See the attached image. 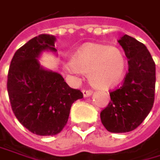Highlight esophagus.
Returning a JSON list of instances; mask_svg holds the SVG:
<instances>
[{"mask_svg": "<svg viewBox=\"0 0 160 160\" xmlns=\"http://www.w3.org/2000/svg\"><path fill=\"white\" fill-rule=\"evenodd\" d=\"M82 93H83V96L84 97H89L92 94V91L91 90H88V89H83L82 90Z\"/></svg>", "mask_w": 160, "mask_h": 160, "instance_id": "esophagus-1", "label": "esophagus"}]
</instances>
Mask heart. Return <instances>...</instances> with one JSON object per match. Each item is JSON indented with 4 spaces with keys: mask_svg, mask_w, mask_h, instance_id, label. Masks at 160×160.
Wrapping results in <instances>:
<instances>
[{
    "mask_svg": "<svg viewBox=\"0 0 160 160\" xmlns=\"http://www.w3.org/2000/svg\"><path fill=\"white\" fill-rule=\"evenodd\" d=\"M68 69L88 74L92 85L108 89L122 82L126 71V59L117 48L87 44L77 52L73 61L68 64Z\"/></svg>",
    "mask_w": 160,
    "mask_h": 160,
    "instance_id": "b5f03b06",
    "label": "heart"
}]
</instances>
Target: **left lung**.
Masks as SVG:
<instances>
[{
    "label": "left lung",
    "instance_id": "obj_1",
    "mask_svg": "<svg viewBox=\"0 0 160 160\" xmlns=\"http://www.w3.org/2000/svg\"><path fill=\"white\" fill-rule=\"evenodd\" d=\"M128 64L121 86L109 92L108 106L101 111V121L110 132H132L144 121L155 102L156 64L146 46L123 35L119 40Z\"/></svg>",
    "mask_w": 160,
    "mask_h": 160
}]
</instances>
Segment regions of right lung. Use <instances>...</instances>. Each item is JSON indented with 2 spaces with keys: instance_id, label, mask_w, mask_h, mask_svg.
Returning <instances> with one entry per match:
<instances>
[{
  "instance_id": "right-lung-1",
  "label": "right lung",
  "mask_w": 160,
  "mask_h": 160,
  "mask_svg": "<svg viewBox=\"0 0 160 160\" xmlns=\"http://www.w3.org/2000/svg\"><path fill=\"white\" fill-rule=\"evenodd\" d=\"M56 37L40 34L18 49L8 75V92L16 118L37 135H56L65 127L75 101L83 98L58 73L42 68L38 57L42 51L57 52Z\"/></svg>"
}]
</instances>
